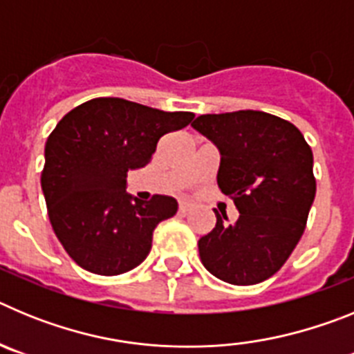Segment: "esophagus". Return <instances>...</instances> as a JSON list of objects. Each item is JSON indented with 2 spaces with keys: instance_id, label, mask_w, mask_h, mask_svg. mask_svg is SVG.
<instances>
[{
  "instance_id": "34e87169",
  "label": "esophagus",
  "mask_w": 354,
  "mask_h": 354,
  "mask_svg": "<svg viewBox=\"0 0 354 354\" xmlns=\"http://www.w3.org/2000/svg\"><path fill=\"white\" fill-rule=\"evenodd\" d=\"M189 209H192V204H189V202H179L180 212H186V211H189Z\"/></svg>"
}]
</instances>
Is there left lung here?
Segmentation results:
<instances>
[{
  "label": "left lung",
  "instance_id": "obj_1",
  "mask_svg": "<svg viewBox=\"0 0 354 354\" xmlns=\"http://www.w3.org/2000/svg\"><path fill=\"white\" fill-rule=\"evenodd\" d=\"M192 126L220 149L218 186L239 211L227 223L214 209L216 227L198 241L200 261L223 282H264L305 232L315 196L310 145L294 124L253 109L200 115Z\"/></svg>",
  "mask_w": 354,
  "mask_h": 354
}]
</instances>
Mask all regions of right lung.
Listing matches in <instances>:
<instances>
[{
	"label": "right lung",
	"mask_w": 354,
	"mask_h": 354,
	"mask_svg": "<svg viewBox=\"0 0 354 354\" xmlns=\"http://www.w3.org/2000/svg\"><path fill=\"white\" fill-rule=\"evenodd\" d=\"M193 117L97 97L56 124L46 142L40 184L53 230L83 270L113 277L145 261L154 228L177 212V200H133L126 193L127 171L149 165L159 138Z\"/></svg>",
	"instance_id": "add662e5"
}]
</instances>
